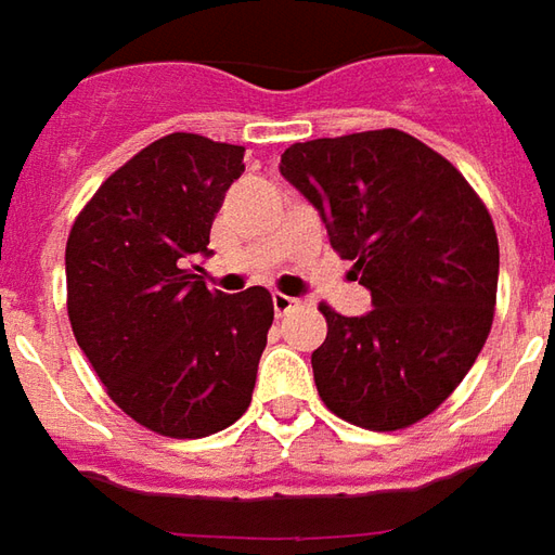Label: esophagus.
<instances>
[{
  "instance_id": "34e87169",
  "label": "esophagus",
  "mask_w": 555,
  "mask_h": 555,
  "mask_svg": "<svg viewBox=\"0 0 555 555\" xmlns=\"http://www.w3.org/2000/svg\"><path fill=\"white\" fill-rule=\"evenodd\" d=\"M271 305H274V314L278 317H284L289 314L293 308H299V301L293 299V296H284V293H274V296H271Z\"/></svg>"
}]
</instances>
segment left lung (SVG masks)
Returning a JSON list of instances; mask_svg holds the SVG:
<instances>
[{
    "label": "left lung",
    "mask_w": 555,
    "mask_h": 555,
    "mask_svg": "<svg viewBox=\"0 0 555 555\" xmlns=\"http://www.w3.org/2000/svg\"><path fill=\"white\" fill-rule=\"evenodd\" d=\"M281 175L323 214L374 301L365 317L320 301V399L362 429L414 426L460 387L492 328L499 235L483 198L401 129L289 144Z\"/></svg>",
    "instance_id": "8db88e82"
}]
</instances>
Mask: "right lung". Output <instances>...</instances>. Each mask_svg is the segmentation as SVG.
<instances>
[{
  "label": "right lung",
  "instance_id": "add662e5",
  "mask_svg": "<svg viewBox=\"0 0 555 555\" xmlns=\"http://www.w3.org/2000/svg\"><path fill=\"white\" fill-rule=\"evenodd\" d=\"M244 147L171 132L117 168L66 241L75 341L111 401L166 438H205L250 408L274 305L208 289L196 266Z\"/></svg>",
  "mask_w": 555,
  "mask_h": 555
}]
</instances>
